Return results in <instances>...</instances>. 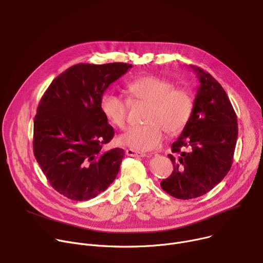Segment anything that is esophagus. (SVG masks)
Returning a JSON list of instances; mask_svg holds the SVG:
<instances>
[{
  "label": "esophagus",
  "mask_w": 263,
  "mask_h": 263,
  "mask_svg": "<svg viewBox=\"0 0 263 263\" xmlns=\"http://www.w3.org/2000/svg\"><path fill=\"white\" fill-rule=\"evenodd\" d=\"M126 154L128 156H132V157H145L146 156L145 153H141V152H138V151H135L132 149H127Z\"/></svg>",
  "instance_id": "esophagus-1"
}]
</instances>
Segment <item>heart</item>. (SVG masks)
I'll list each match as a JSON object with an SVG mask.
<instances>
[{"mask_svg":"<svg viewBox=\"0 0 263 263\" xmlns=\"http://www.w3.org/2000/svg\"><path fill=\"white\" fill-rule=\"evenodd\" d=\"M129 99L107 91L101 99V109L105 117L115 127L124 129L128 121L131 102H147L145 122L133 126L118 137V142L138 152L158 148L169 134L181 132L190 122L194 110V99L189 90L173 87V83L161 77L145 76L127 84Z\"/></svg>","mask_w":263,"mask_h":263,"instance_id":"obj_1","label":"heart"}]
</instances>
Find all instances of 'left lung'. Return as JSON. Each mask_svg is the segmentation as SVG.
Returning <instances> with one entry per match:
<instances>
[{"instance_id": "obj_1", "label": "left lung", "mask_w": 263, "mask_h": 263, "mask_svg": "<svg viewBox=\"0 0 263 263\" xmlns=\"http://www.w3.org/2000/svg\"><path fill=\"white\" fill-rule=\"evenodd\" d=\"M199 87L190 122L174 141L172 174L161 189L178 199L199 197L230 171L238 136L237 116L221 85L203 69L190 65Z\"/></svg>"}]
</instances>
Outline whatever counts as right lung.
Returning <instances> with one entry per match:
<instances>
[{"label": "right lung", "instance_id": "1", "mask_svg": "<svg viewBox=\"0 0 263 263\" xmlns=\"http://www.w3.org/2000/svg\"><path fill=\"white\" fill-rule=\"evenodd\" d=\"M131 67L126 63L74 65L52 81L40 101L33 153L52 187L69 199L94 198L118 174L125 152L103 150L114 130L102 112L101 99Z\"/></svg>", "mask_w": 263, "mask_h": 263}]
</instances>
